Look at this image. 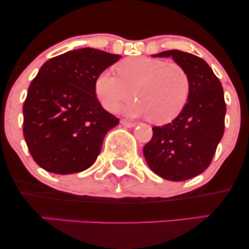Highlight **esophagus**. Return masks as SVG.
Returning <instances> with one entry per match:
<instances>
[{
  "label": "esophagus",
  "mask_w": 249,
  "mask_h": 249,
  "mask_svg": "<svg viewBox=\"0 0 249 249\" xmlns=\"http://www.w3.org/2000/svg\"><path fill=\"white\" fill-rule=\"evenodd\" d=\"M121 124L123 125V126H125V127H133V126H136V123L128 122V121H126V119H122Z\"/></svg>",
  "instance_id": "1"
}]
</instances>
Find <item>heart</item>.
I'll use <instances>...</instances> for the list:
<instances>
[{
	"mask_svg": "<svg viewBox=\"0 0 249 249\" xmlns=\"http://www.w3.org/2000/svg\"><path fill=\"white\" fill-rule=\"evenodd\" d=\"M117 73L103 71L95 83L96 95L108 111L130 101L134 91L138 101L123 107V112L131 117L148 116L156 124H166L179 116L188 101L190 77L178 63L131 57L117 65Z\"/></svg>",
	"mask_w": 249,
	"mask_h": 249,
	"instance_id": "heart-1",
	"label": "heart"
}]
</instances>
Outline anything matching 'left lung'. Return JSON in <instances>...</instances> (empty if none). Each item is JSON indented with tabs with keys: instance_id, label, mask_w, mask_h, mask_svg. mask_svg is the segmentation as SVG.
<instances>
[{
	"instance_id": "left-lung-1",
	"label": "left lung",
	"mask_w": 249,
	"mask_h": 249,
	"mask_svg": "<svg viewBox=\"0 0 249 249\" xmlns=\"http://www.w3.org/2000/svg\"><path fill=\"white\" fill-rule=\"evenodd\" d=\"M153 57H172L186 70L191 82L188 101L178 117L154 126L142 148L147 165L161 178L182 181L210 166L225 131L224 89L210 65L200 57L167 50Z\"/></svg>"
}]
</instances>
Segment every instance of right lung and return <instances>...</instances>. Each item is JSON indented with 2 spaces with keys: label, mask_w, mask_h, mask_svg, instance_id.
Listing matches in <instances>:
<instances>
[{
  "label": "right lung",
  "mask_w": 249,
  "mask_h": 249,
  "mask_svg": "<svg viewBox=\"0 0 249 249\" xmlns=\"http://www.w3.org/2000/svg\"><path fill=\"white\" fill-rule=\"evenodd\" d=\"M122 56L93 48L71 50L45 62L23 104V134L34 160L48 172L87 170L119 119L96 97V78Z\"/></svg>",
  "instance_id": "right-lung-1"
}]
</instances>
